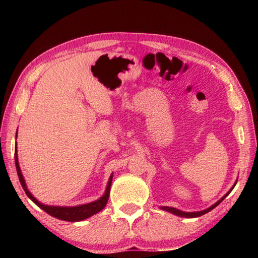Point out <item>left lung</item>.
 Returning a JSON list of instances; mask_svg holds the SVG:
<instances>
[{
  "label": "left lung",
  "instance_id": "8db88e82",
  "mask_svg": "<svg viewBox=\"0 0 258 258\" xmlns=\"http://www.w3.org/2000/svg\"><path fill=\"white\" fill-rule=\"evenodd\" d=\"M237 184V182L234 183L233 184V186L231 187V189L229 190V192H226V194L223 196V197H222L220 200H218V202H216L215 204L214 205H212L211 207H208L207 209H204V211H200V212H183V211H180V209H177V208H174V207H168V206H161L160 207V209H163V211H166V212H168V213H172V214H174V215H176V216H180V217H187V218H194V217H199V216H202V215H204V214H206V213H208V212H211L212 209H214L215 208L218 204H220L222 200H223L226 196H229V194L231 191H232V189L234 187V185Z\"/></svg>",
  "mask_w": 258,
  "mask_h": 258
}]
</instances>
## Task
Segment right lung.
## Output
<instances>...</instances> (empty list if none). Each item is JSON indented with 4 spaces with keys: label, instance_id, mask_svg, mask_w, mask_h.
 <instances>
[{
    "label": "right lung",
    "instance_id": "right-lung-1",
    "mask_svg": "<svg viewBox=\"0 0 258 258\" xmlns=\"http://www.w3.org/2000/svg\"><path fill=\"white\" fill-rule=\"evenodd\" d=\"M16 139H17V134H16ZM15 163H16V168H17V173H18L20 184H21V186H23V189L26 192V195L28 196V198L32 200L33 203L36 204L38 207L43 209L44 212H46L51 216L59 218V220H62V221H67V222H80L83 220H86V218H89L91 216H93L94 214L99 213L100 211H102V209L106 207L108 199H109V194H110L112 174L110 175V177H109L106 191H104L102 197H100L99 199L95 200V202L87 203L84 205H78V206H72V207L50 206V205H44V204L38 202V200L35 198L34 196L30 194L29 190L27 189V185H26L25 178H24L23 173H21V169L19 166L18 151H17V142H16V149H15Z\"/></svg>",
    "mask_w": 258,
    "mask_h": 258
}]
</instances>
